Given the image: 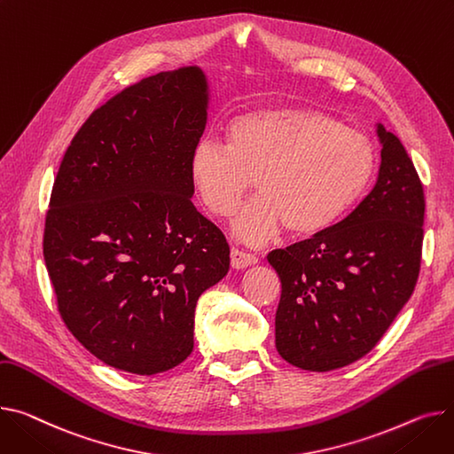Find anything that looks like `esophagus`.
<instances>
[{
    "instance_id": "34e87169",
    "label": "esophagus",
    "mask_w": 454,
    "mask_h": 454,
    "mask_svg": "<svg viewBox=\"0 0 454 454\" xmlns=\"http://www.w3.org/2000/svg\"><path fill=\"white\" fill-rule=\"evenodd\" d=\"M230 255H231V266L237 270H243V268L257 262V257L254 254H248V252L239 250V248H231Z\"/></svg>"
}]
</instances>
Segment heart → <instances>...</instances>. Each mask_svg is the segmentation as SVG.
I'll return each instance as SVG.
<instances>
[{
    "label": "heart",
    "mask_w": 454,
    "mask_h": 454,
    "mask_svg": "<svg viewBox=\"0 0 454 454\" xmlns=\"http://www.w3.org/2000/svg\"><path fill=\"white\" fill-rule=\"evenodd\" d=\"M228 144L204 137L192 147L188 175L211 215L235 214L254 186L259 195L240 211L233 233L262 245L283 226L312 237L338 224L371 188L374 142L328 113L276 106L240 114L226 131Z\"/></svg>",
    "instance_id": "1"
}]
</instances>
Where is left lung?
Returning a JSON list of instances; mask_svg holds the SVG:
<instances>
[{"mask_svg":"<svg viewBox=\"0 0 454 454\" xmlns=\"http://www.w3.org/2000/svg\"><path fill=\"white\" fill-rule=\"evenodd\" d=\"M371 193L330 230L268 254L281 279L276 347L314 372L371 352L409 301L424 243V186L400 138L378 124Z\"/></svg>","mask_w":454,"mask_h":454,"instance_id":"1","label":"left lung"}]
</instances>
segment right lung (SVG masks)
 Segmentation results:
<instances>
[{"label":"right lung","mask_w":454,"mask_h":454,"mask_svg":"<svg viewBox=\"0 0 454 454\" xmlns=\"http://www.w3.org/2000/svg\"><path fill=\"white\" fill-rule=\"evenodd\" d=\"M206 109L199 67L144 78L90 113L54 178L43 259L58 312L118 371L183 364L200 294L228 274L224 233L192 202Z\"/></svg>","instance_id":"obj_1"}]
</instances>
